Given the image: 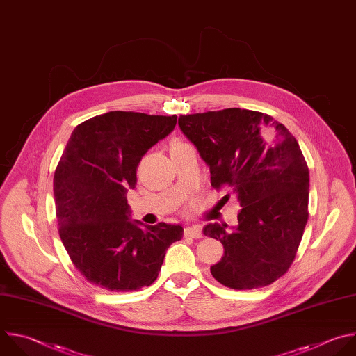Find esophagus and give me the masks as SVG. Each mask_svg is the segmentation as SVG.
<instances>
[{"mask_svg": "<svg viewBox=\"0 0 356 356\" xmlns=\"http://www.w3.org/2000/svg\"><path fill=\"white\" fill-rule=\"evenodd\" d=\"M184 236L186 238H193V239H200L202 236V232L200 229V226L193 225V226H187L184 229Z\"/></svg>", "mask_w": 356, "mask_h": 356, "instance_id": "34e87169", "label": "esophagus"}]
</instances>
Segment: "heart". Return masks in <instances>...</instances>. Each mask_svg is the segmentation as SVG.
<instances>
[{
    "mask_svg": "<svg viewBox=\"0 0 356 356\" xmlns=\"http://www.w3.org/2000/svg\"><path fill=\"white\" fill-rule=\"evenodd\" d=\"M176 144H181V143H175V144H173V145H176Z\"/></svg>",
    "mask_w": 356,
    "mask_h": 356,
    "instance_id": "1",
    "label": "heart"
}]
</instances>
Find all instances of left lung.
I'll list each match as a JSON object with an SVG mask.
<instances>
[{
  "instance_id": "8db88e82",
  "label": "left lung",
  "mask_w": 356,
  "mask_h": 356,
  "mask_svg": "<svg viewBox=\"0 0 356 356\" xmlns=\"http://www.w3.org/2000/svg\"><path fill=\"white\" fill-rule=\"evenodd\" d=\"M179 126L209 166L211 186H229L242 207L233 230L202 229L225 249L212 277L238 291L273 284L291 267L309 216L298 141L274 117L238 107L180 115Z\"/></svg>"
}]
</instances>
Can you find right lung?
Returning <instances> with one entry per match:
<instances>
[{
	"label": "right lung",
	"instance_id": "right-lung-1",
	"mask_svg": "<svg viewBox=\"0 0 356 356\" xmlns=\"http://www.w3.org/2000/svg\"><path fill=\"white\" fill-rule=\"evenodd\" d=\"M177 115L108 111L76 126L54 173L58 233L75 268L113 292L149 286L183 227L131 219L127 191L137 168L169 136Z\"/></svg>",
	"mask_w": 356,
	"mask_h": 356
}]
</instances>
